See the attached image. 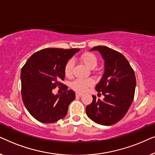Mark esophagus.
<instances>
[{"instance_id": "obj_1", "label": "esophagus", "mask_w": 155, "mask_h": 155, "mask_svg": "<svg viewBox=\"0 0 155 155\" xmlns=\"http://www.w3.org/2000/svg\"><path fill=\"white\" fill-rule=\"evenodd\" d=\"M82 95H83V94H81V93H76V96H78V97L81 96Z\"/></svg>"}]
</instances>
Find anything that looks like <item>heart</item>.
Returning a JSON list of instances; mask_svg holds the SVG:
<instances>
[{
  "label": "heart",
  "instance_id": "1",
  "mask_svg": "<svg viewBox=\"0 0 155 155\" xmlns=\"http://www.w3.org/2000/svg\"><path fill=\"white\" fill-rule=\"evenodd\" d=\"M81 60L90 69H94L96 67L97 57L94 54L91 52H85L81 56ZM74 67V61L70 59L66 62L64 67V75L67 78H71L73 75V69ZM94 84V80L92 78L75 79L71 83V87L75 91L83 93L85 92L87 88Z\"/></svg>",
  "mask_w": 155,
  "mask_h": 155
}]
</instances>
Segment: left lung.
Listing matches in <instances>:
<instances>
[{
  "instance_id": "8db88e82",
  "label": "left lung",
  "mask_w": 155,
  "mask_h": 155,
  "mask_svg": "<svg viewBox=\"0 0 155 155\" xmlns=\"http://www.w3.org/2000/svg\"><path fill=\"white\" fill-rule=\"evenodd\" d=\"M98 50L105 60V72L96 86L102 93L103 100L92 96L93 101L86 108V114L95 123L111 125L120 120L130 107L135 96V72L127 59L121 53L106 46H97L91 51Z\"/></svg>"
}]
</instances>
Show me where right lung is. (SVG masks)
<instances>
[{"label": "right lung", "mask_w": 155, "mask_h": 155, "mask_svg": "<svg viewBox=\"0 0 155 155\" xmlns=\"http://www.w3.org/2000/svg\"><path fill=\"white\" fill-rule=\"evenodd\" d=\"M79 49L46 48L36 51L21 69V94L28 112L36 120L52 123L62 119L68 107L75 98V92L67 90L64 84V67ZM57 86L64 91L61 95H54Z\"/></svg>", "instance_id": "add662e5"}]
</instances>
